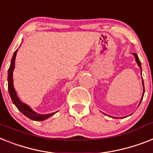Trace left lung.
Masks as SVG:
<instances>
[{
  "label": "left lung",
  "mask_w": 153,
  "mask_h": 153,
  "mask_svg": "<svg viewBox=\"0 0 153 153\" xmlns=\"http://www.w3.org/2000/svg\"><path fill=\"white\" fill-rule=\"evenodd\" d=\"M133 55L135 57V60H136V62H137V65H138V67L140 68H141V61H140V59H139L138 56H137V55L136 54V53H133ZM142 85H143V88H144V90H143V96H144V94H145V86H144V82H143V79H142ZM143 96H142V97H141V101H140V104H141V100H142V98H143ZM139 104V105H140ZM114 118V117H113Z\"/></svg>",
  "instance_id": "left-lung-1"
}]
</instances>
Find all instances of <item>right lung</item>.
I'll return each mask as SVG.
<instances>
[{
	"mask_svg": "<svg viewBox=\"0 0 153 153\" xmlns=\"http://www.w3.org/2000/svg\"><path fill=\"white\" fill-rule=\"evenodd\" d=\"M16 53H17V50H16V52L13 54L12 61H11V64H10V67L8 71V88L11 99H12L13 104L19 109V111H20L25 116H27V118H29V119L32 120H34V121H43V120H46V119L54 115L56 112L50 113V114H45V115L38 114V113L35 112L28 105L23 103L19 100V98L17 96V94H16V90L14 89L12 74H13V71H14L15 68V60H16Z\"/></svg>",
	"mask_w": 153,
	"mask_h": 153,
	"instance_id": "1",
	"label": "right lung"
}]
</instances>
